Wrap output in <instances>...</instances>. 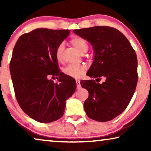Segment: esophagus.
<instances>
[{"label": "esophagus", "instance_id": "1", "mask_svg": "<svg viewBox=\"0 0 151 151\" xmlns=\"http://www.w3.org/2000/svg\"><path fill=\"white\" fill-rule=\"evenodd\" d=\"M76 88H77L78 89H79V88L81 87L80 80H76Z\"/></svg>", "mask_w": 151, "mask_h": 151}]
</instances>
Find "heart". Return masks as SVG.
Returning <instances> with one entry per match:
<instances>
[{"label":"heart","mask_w":151,"mask_h":151,"mask_svg":"<svg viewBox=\"0 0 151 151\" xmlns=\"http://www.w3.org/2000/svg\"><path fill=\"white\" fill-rule=\"evenodd\" d=\"M71 44L81 54H85L88 49V43L86 40L82 37H75L70 40ZM64 50V45L63 43L58 46L55 51V56L58 62H62L63 60V52ZM86 70V66L84 64L81 65H69L63 69L65 75L70 77L78 78Z\"/></svg>","instance_id":"1"}]
</instances>
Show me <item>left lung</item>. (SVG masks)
<instances>
[{
  "label": "left lung",
  "mask_w": 151,
  "mask_h": 151,
  "mask_svg": "<svg viewBox=\"0 0 151 151\" xmlns=\"http://www.w3.org/2000/svg\"><path fill=\"white\" fill-rule=\"evenodd\" d=\"M76 35L93 45L94 61L86 75L103 83L86 80L81 86L88 91L84 109L89 118L109 121L123 112L131 101L138 81L137 57L127 37L114 28L97 26L75 29Z\"/></svg>",
  "instance_id": "left-lung-1"
}]
</instances>
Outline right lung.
Returning a JSON list of instances; mask_svg holds the SVG:
<instances>
[{"mask_svg":"<svg viewBox=\"0 0 151 151\" xmlns=\"http://www.w3.org/2000/svg\"><path fill=\"white\" fill-rule=\"evenodd\" d=\"M69 30L38 29L22 35L15 45L10 70L15 96L30 118L42 123L63 116L66 99L76 86L58 68L55 51ZM56 76L59 83L47 78Z\"/></svg>","mask_w":151,"mask_h":151,"instance_id":"right-lung-1","label":"right lung"}]
</instances>
